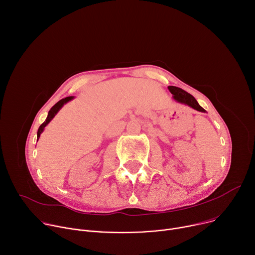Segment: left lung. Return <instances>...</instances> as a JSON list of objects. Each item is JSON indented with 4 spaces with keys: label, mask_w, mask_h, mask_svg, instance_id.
I'll return each instance as SVG.
<instances>
[{
    "label": "left lung",
    "mask_w": 255,
    "mask_h": 255,
    "mask_svg": "<svg viewBox=\"0 0 255 255\" xmlns=\"http://www.w3.org/2000/svg\"><path fill=\"white\" fill-rule=\"evenodd\" d=\"M168 89H169V91L171 92V94H173V98H174L176 101H178V103L184 104V105L189 106V107H191V108H193L194 110L199 111V112H203V113L206 112L204 109H203V108L197 103V100L195 99V97H194L192 94H190V93H188L186 91L182 90L181 88L175 87V86H169Z\"/></svg>",
    "instance_id": "8db88e82"
}]
</instances>
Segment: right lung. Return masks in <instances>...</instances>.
Here are the masks:
<instances>
[{"label":"right lung","mask_w":255,"mask_h":255,"mask_svg":"<svg viewBox=\"0 0 255 255\" xmlns=\"http://www.w3.org/2000/svg\"><path fill=\"white\" fill-rule=\"evenodd\" d=\"M74 97L73 96H69V97H65V98H62L61 100H59L57 104H55L52 108H51V110L49 111V113H48V117H47V119L45 120V122L39 127V130H38V138L40 137V135H41V133L43 132V130H44V128L47 126V124L52 120V119L54 118V116L57 114V112L62 108V106L64 105V104H66L67 101H70V100H72Z\"/></svg>","instance_id":"right-lung-1"}]
</instances>
